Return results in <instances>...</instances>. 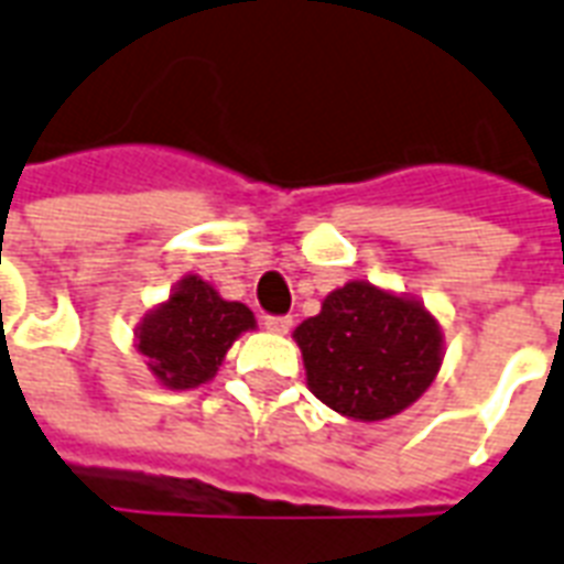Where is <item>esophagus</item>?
I'll use <instances>...</instances> for the list:
<instances>
[{
    "label": "esophagus",
    "mask_w": 564,
    "mask_h": 564,
    "mask_svg": "<svg viewBox=\"0 0 564 564\" xmlns=\"http://www.w3.org/2000/svg\"><path fill=\"white\" fill-rule=\"evenodd\" d=\"M291 324H294V321H291L288 315H267L264 317L267 333H279V336H285L288 329H291Z\"/></svg>",
    "instance_id": "esophagus-1"
}]
</instances>
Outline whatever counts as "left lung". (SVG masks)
I'll use <instances>...</instances> for the list:
<instances>
[{
  "label": "left lung",
  "mask_w": 564,
  "mask_h": 564,
  "mask_svg": "<svg viewBox=\"0 0 564 564\" xmlns=\"http://www.w3.org/2000/svg\"><path fill=\"white\" fill-rule=\"evenodd\" d=\"M294 341L312 395L357 422L398 416L443 366V329L425 303L366 279L329 291Z\"/></svg>",
  "instance_id": "left-lung-1"
}]
</instances>
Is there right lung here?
<instances>
[{
	"label": "right lung",
	"instance_id": "right-lung-1",
	"mask_svg": "<svg viewBox=\"0 0 564 564\" xmlns=\"http://www.w3.org/2000/svg\"><path fill=\"white\" fill-rule=\"evenodd\" d=\"M249 329H256L249 306L219 297L210 282L189 273L139 321L133 345L160 387L196 389L217 378L228 347Z\"/></svg>",
	"mask_w": 564,
	"mask_h": 564
}]
</instances>
